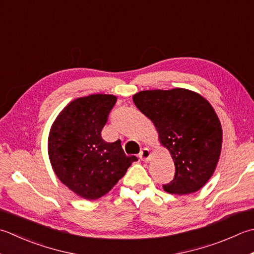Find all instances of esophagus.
I'll list each match as a JSON object with an SVG mask.
<instances>
[{
    "instance_id": "1",
    "label": "esophagus",
    "mask_w": 254,
    "mask_h": 254,
    "mask_svg": "<svg viewBox=\"0 0 254 254\" xmlns=\"http://www.w3.org/2000/svg\"><path fill=\"white\" fill-rule=\"evenodd\" d=\"M151 156H152V153L150 151V148H147V147L142 148L140 154H138V157H140L141 161H143V162H147L151 158Z\"/></svg>"
}]
</instances>
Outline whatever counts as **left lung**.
<instances>
[{
    "label": "left lung",
    "instance_id": "1",
    "mask_svg": "<svg viewBox=\"0 0 254 254\" xmlns=\"http://www.w3.org/2000/svg\"><path fill=\"white\" fill-rule=\"evenodd\" d=\"M133 102L154 123L175 164V176L164 190L175 195L199 190L221 153L222 128L215 109L199 93L184 88L140 91Z\"/></svg>",
    "mask_w": 254,
    "mask_h": 254
}]
</instances>
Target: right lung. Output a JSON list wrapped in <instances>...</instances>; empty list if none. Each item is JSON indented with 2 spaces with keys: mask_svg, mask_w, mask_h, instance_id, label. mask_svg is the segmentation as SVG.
<instances>
[{
  "mask_svg": "<svg viewBox=\"0 0 254 254\" xmlns=\"http://www.w3.org/2000/svg\"><path fill=\"white\" fill-rule=\"evenodd\" d=\"M117 102L112 94H90L69 102L54 121L48 156L64 185L87 200L110 191L136 156H127L121 141L108 143L101 131Z\"/></svg>",
  "mask_w": 254,
  "mask_h": 254,
  "instance_id": "right-lung-1",
  "label": "right lung"
}]
</instances>
